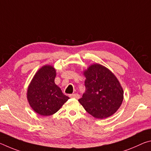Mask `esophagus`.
<instances>
[{"mask_svg": "<svg viewBox=\"0 0 151 151\" xmlns=\"http://www.w3.org/2000/svg\"><path fill=\"white\" fill-rule=\"evenodd\" d=\"M70 97H71V98H75L76 99H78L79 98H80V95H79L78 94L75 93V94H70Z\"/></svg>", "mask_w": 151, "mask_h": 151, "instance_id": "34e87169", "label": "esophagus"}]
</instances>
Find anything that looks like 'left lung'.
Wrapping results in <instances>:
<instances>
[{
    "instance_id": "1",
    "label": "left lung",
    "mask_w": 151,
    "mask_h": 151,
    "mask_svg": "<svg viewBox=\"0 0 151 151\" xmlns=\"http://www.w3.org/2000/svg\"><path fill=\"white\" fill-rule=\"evenodd\" d=\"M83 73L86 78V89L79 103L94 118L103 119L112 116L124 99L118 78L109 68L98 63L92 64Z\"/></svg>"
}]
</instances>
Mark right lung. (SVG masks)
<instances>
[{"mask_svg":"<svg viewBox=\"0 0 151 151\" xmlns=\"http://www.w3.org/2000/svg\"><path fill=\"white\" fill-rule=\"evenodd\" d=\"M56 75L54 66L44 65L35 73L28 86L27 97L29 105L41 116L56 113L69 99L55 84Z\"/></svg>","mask_w":151,"mask_h":151,"instance_id":"right-lung-1","label":"right lung"}]
</instances>
